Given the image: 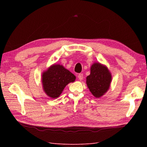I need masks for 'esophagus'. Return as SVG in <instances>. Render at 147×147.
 <instances>
[{
	"label": "esophagus",
	"instance_id": "34e87169",
	"mask_svg": "<svg viewBox=\"0 0 147 147\" xmlns=\"http://www.w3.org/2000/svg\"><path fill=\"white\" fill-rule=\"evenodd\" d=\"M78 79L80 80H82L83 78V74H80L78 75Z\"/></svg>",
	"mask_w": 147,
	"mask_h": 147
}]
</instances>
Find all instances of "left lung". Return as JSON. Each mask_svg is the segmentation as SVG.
Listing matches in <instances>:
<instances>
[{"instance_id": "1", "label": "left lung", "mask_w": 147, "mask_h": 147, "mask_svg": "<svg viewBox=\"0 0 147 147\" xmlns=\"http://www.w3.org/2000/svg\"><path fill=\"white\" fill-rule=\"evenodd\" d=\"M112 76L108 69L99 63L91 67V74L86 77V84L92 94L96 97L103 96L109 89Z\"/></svg>"}]
</instances>
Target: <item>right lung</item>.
<instances>
[{
    "label": "right lung",
    "instance_id": "obj_1",
    "mask_svg": "<svg viewBox=\"0 0 147 147\" xmlns=\"http://www.w3.org/2000/svg\"><path fill=\"white\" fill-rule=\"evenodd\" d=\"M75 75L63 65L55 64L42 75L44 91L53 99L59 97L67 84L75 80Z\"/></svg>",
    "mask_w": 147,
    "mask_h": 147
}]
</instances>
